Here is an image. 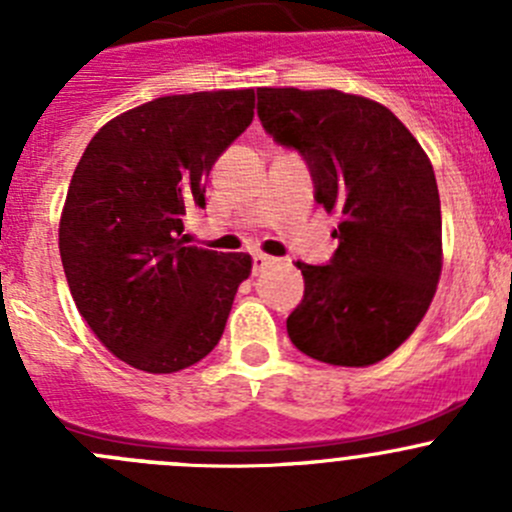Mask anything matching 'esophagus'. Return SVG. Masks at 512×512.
<instances>
[{
    "instance_id": "34e87169",
    "label": "esophagus",
    "mask_w": 512,
    "mask_h": 512,
    "mask_svg": "<svg viewBox=\"0 0 512 512\" xmlns=\"http://www.w3.org/2000/svg\"><path fill=\"white\" fill-rule=\"evenodd\" d=\"M270 262H272L270 257L262 255V252H257V255H252V272H255V275H257V272L265 270V267L270 265Z\"/></svg>"
}]
</instances>
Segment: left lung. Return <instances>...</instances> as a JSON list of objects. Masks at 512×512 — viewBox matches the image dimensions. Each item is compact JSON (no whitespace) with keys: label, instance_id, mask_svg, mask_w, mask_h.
Segmentation results:
<instances>
[{"label":"left lung","instance_id":"1","mask_svg":"<svg viewBox=\"0 0 512 512\" xmlns=\"http://www.w3.org/2000/svg\"><path fill=\"white\" fill-rule=\"evenodd\" d=\"M257 116L307 163L314 200L339 210L327 265L297 262L304 297L287 317L294 347L334 366L399 349L441 277V200L431 160L381 103L334 89H257Z\"/></svg>","mask_w":512,"mask_h":512}]
</instances>
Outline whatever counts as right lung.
Here are the masks:
<instances>
[{"mask_svg":"<svg viewBox=\"0 0 512 512\" xmlns=\"http://www.w3.org/2000/svg\"><path fill=\"white\" fill-rule=\"evenodd\" d=\"M252 108V89L153 98L108 121L71 175L59 223L71 297L103 347L136 369L173 374L213 352L250 277V255L180 235Z\"/></svg>","mask_w":512,"mask_h":512,"instance_id":"add662e5","label":"right lung"}]
</instances>
